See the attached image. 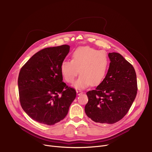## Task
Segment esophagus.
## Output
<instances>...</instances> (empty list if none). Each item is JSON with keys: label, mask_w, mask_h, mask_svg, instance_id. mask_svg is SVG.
Masks as SVG:
<instances>
[{"label": "esophagus", "mask_w": 152, "mask_h": 152, "mask_svg": "<svg viewBox=\"0 0 152 152\" xmlns=\"http://www.w3.org/2000/svg\"><path fill=\"white\" fill-rule=\"evenodd\" d=\"M76 93H77V95H80V94H82L83 93V92L80 90H77Z\"/></svg>", "instance_id": "esophagus-1"}]
</instances>
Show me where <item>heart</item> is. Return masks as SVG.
Wrapping results in <instances>:
<instances>
[{
    "label": "heart",
    "mask_w": 152,
    "mask_h": 152,
    "mask_svg": "<svg viewBox=\"0 0 152 152\" xmlns=\"http://www.w3.org/2000/svg\"><path fill=\"white\" fill-rule=\"evenodd\" d=\"M72 60H65L61 64V72L66 82L72 83L80 74L74 86L85 88L90 84L97 86L104 79L110 60L106 53L90 46H81L72 53Z\"/></svg>",
    "instance_id": "obj_1"
}]
</instances>
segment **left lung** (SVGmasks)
Here are the masks:
<instances>
[{
    "label": "left lung",
    "instance_id": "left-lung-1",
    "mask_svg": "<svg viewBox=\"0 0 152 152\" xmlns=\"http://www.w3.org/2000/svg\"><path fill=\"white\" fill-rule=\"evenodd\" d=\"M111 62L103 81L86 93L85 112L93 121L114 124L131 108L137 94V80L132 65L118 53L108 54Z\"/></svg>",
    "mask_w": 152,
    "mask_h": 152
}]
</instances>
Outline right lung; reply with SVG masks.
<instances>
[{
    "label": "right lung",
    "instance_id": "add662e5",
    "mask_svg": "<svg viewBox=\"0 0 152 152\" xmlns=\"http://www.w3.org/2000/svg\"><path fill=\"white\" fill-rule=\"evenodd\" d=\"M69 45L43 49L21 68L18 86L21 107L34 120L53 125L67 115L76 90L62 82L61 64Z\"/></svg>",
    "mask_w": 152,
    "mask_h": 152
}]
</instances>
